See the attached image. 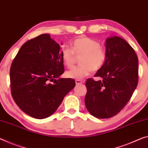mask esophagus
I'll return each mask as SVG.
<instances>
[{
    "label": "esophagus",
    "instance_id": "obj_1",
    "mask_svg": "<svg viewBox=\"0 0 148 148\" xmlns=\"http://www.w3.org/2000/svg\"><path fill=\"white\" fill-rule=\"evenodd\" d=\"M75 83L76 85H81V84L83 83V81H82L81 80H75Z\"/></svg>",
    "mask_w": 148,
    "mask_h": 148
}]
</instances>
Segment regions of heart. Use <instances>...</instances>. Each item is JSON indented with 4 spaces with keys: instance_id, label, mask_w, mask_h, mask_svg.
Segmentation results:
<instances>
[{
    "instance_id": "obj_1",
    "label": "heart",
    "mask_w": 148,
    "mask_h": 148,
    "mask_svg": "<svg viewBox=\"0 0 148 148\" xmlns=\"http://www.w3.org/2000/svg\"><path fill=\"white\" fill-rule=\"evenodd\" d=\"M71 49L64 47L61 52V58L65 66L71 68L75 56H83L81 66L73 68L66 73V76L74 79H83L88 75L91 70L97 71L103 66L106 60V53L101 44L91 38L80 37L73 41Z\"/></svg>"
}]
</instances>
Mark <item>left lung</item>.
I'll return each instance as SVG.
<instances>
[{
  "mask_svg": "<svg viewBox=\"0 0 148 148\" xmlns=\"http://www.w3.org/2000/svg\"><path fill=\"white\" fill-rule=\"evenodd\" d=\"M106 60L95 75L102 80L88 79L85 104L98 119H108L119 113L128 103L138 82V60L126 40L110 36L105 42Z\"/></svg>",
  "mask_w": 148,
  "mask_h": 148,
  "instance_id": "obj_1",
  "label": "left lung"
}]
</instances>
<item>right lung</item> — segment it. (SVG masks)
Wrapping results in <instances>:
<instances>
[{"label": "right lung", "mask_w": 148, "mask_h": 148, "mask_svg": "<svg viewBox=\"0 0 148 148\" xmlns=\"http://www.w3.org/2000/svg\"><path fill=\"white\" fill-rule=\"evenodd\" d=\"M61 52L60 45L44 34L22 45L11 65L14 101L34 119L53 114L75 86L74 79L60 77L64 72Z\"/></svg>", "instance_id": "add662e5"}]
</instances>
